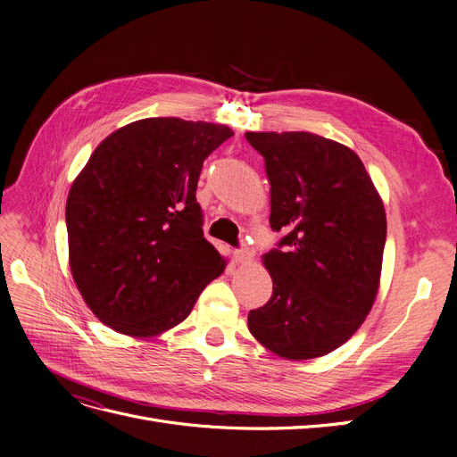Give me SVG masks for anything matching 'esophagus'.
<instances>
[{
    "label": "esophagus",
    "instance_id": "34e87169",
    "mask_svg": "<svg viewBox=\"0 0 457 457\" xmlns=\"http://www.w3.org/2000/svg\"><path fill=\"white\" fill-rule=\"evenodd\" d=\"M252 257H253V250L248 246L235 250V260L239 263H248V262H252Z\"/></svg>",
    "mask_w": 457,
    "mask_h": 457
}]
</instances>
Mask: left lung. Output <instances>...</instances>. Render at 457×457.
<instances>
[{"label": "left lung", "mask_w": 457, "mask_h": 457, "mask_svg": "<svg viewBox=\"0 0 457 457\" xmlns=\"http://www.w3.org/2000/svg\"><path fill=\"white\" fill-rule=\"evenodd\" d=\"M265 158L270 228L286 231L263 255L272 278L265 306L250 310L253 338L287 361L345 344L379 291L386 214L353 149L312 132H246Z\"/></svg>", "instance_id": "obj_1"}]
</instances>
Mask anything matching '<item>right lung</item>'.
Instances as JSON below:
<instances>
[{
    "label": "right lung",
    "mask_w": 457,
    "mask_h": 457,
    "mask_svg": "<svg viewBox=\"0 0 457 457\" xmlns=\"http://www.w3.org/2000/svg\"><path fill=\"white\" fill-rule=\"evenodd\" d=\"M226 125L147 117L112 132L67 197L69 265L104 325L136 338L185 321L226 260L204 237L195 202Z\"/></svg>",
    "instance_id": "right-lung-1"
}]
</instances>
